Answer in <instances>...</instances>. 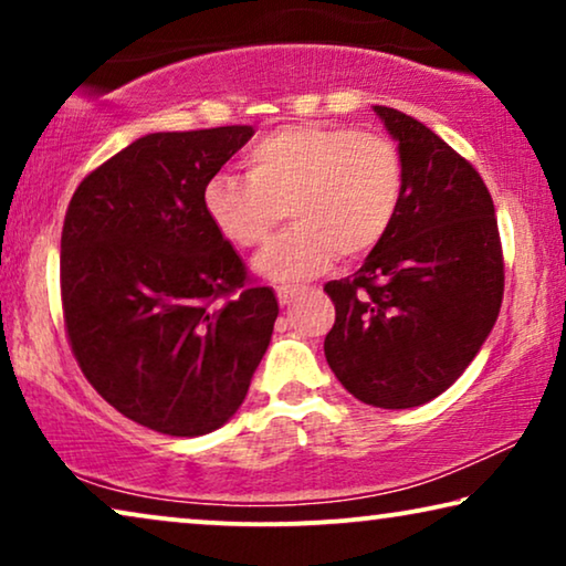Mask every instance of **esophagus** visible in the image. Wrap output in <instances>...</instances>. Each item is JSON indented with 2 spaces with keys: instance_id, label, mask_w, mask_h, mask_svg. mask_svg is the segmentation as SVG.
<instances>
[{
  "instance_id": "esophagus-1",
  "label": "esophagus",
  "mask_w": 566,
  "mask_h": 566,
  "mask_svg": "<svg viewBox=\"0 0 566 566\" xmlns=\"http://www.w3.org/2000/svg\"><path fill=\"white\" fill-rule=\"evenodd\" d=\"M277 301H281V306H289L293 298L298 296V289L296 285H277Z\"/></svg>"
}]
</instances>
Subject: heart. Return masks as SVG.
I'll list each match as a JSON object with an SVG mask.
<instances>
[{"label": "heart", "mask_w": 566, "mask_h": 566, "mask_svg": "<svg viewBox=\"0 0 566 566\" xmlns=\"http://www.w3.org/2000/svg\"><path fill=\"white\" fill-rule=\"evenodd\" d=\"M244 177L203 185L211 227L237 250L265 244L289 211L293 227L260 254L268 281L319 275L335 258H368L389 234L405 198V159L389 136L335 123L283 126L244 154Z\"/></svg>", "instance_id": "obj_1"}]
</instances>
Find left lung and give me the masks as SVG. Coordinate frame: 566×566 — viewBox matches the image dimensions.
Wrapping results in <instances>:
<instances>
[{"label":"left lung","mask_w":566,"mask_h":566,"mask_svg":"<svg viewBox=\"0 0 566 566\" xmlns=\"http://www.w3.org/2000/svg\"><path fill=\"white\" fill-rule=\"evenodd\" d=\"M405 159L397 221L358 273L324 285V355L366 405L409 409L443 394L490 337L505 262L490 190L469 159L412 115L374 107Z\"/></svg>","instance_id":"obj_1"}]
</instances>
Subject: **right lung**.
I'll use <instances>...</instances> for the list:
<instances>
[{"label": "right lung", "mask_w": 566, "mask_h": 566, "mask_svg": "<svg viewBox=\"0 0 566 566\" xmlns=\"http://www.w3.org/2000/svg\"><path fill=\"white\" fill-rule=\"evenodd\" d=\"M254 130L149 134L84 177L61 231V308L82 374L144 428H221L270 345L277 298L203 211Z\"/></svg>", "instance_id": "add662e5"}]
</instances>
